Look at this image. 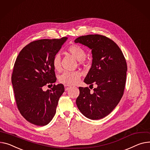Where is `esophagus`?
Masks as SVG:
<instances>
[{
    "label": "esophagus",
    "mask_w": 150,
    "mask_h": 150,
    "mask_svg": "<svg viewBox=\"0 0 150 150\" xmlns=\"http://www.w3.org/2000/svg\"><path fill=\"white\" fill-rule=\"evenodd\" d=\"M72 87L71 86H69V85H64V88H65V91H68V90L70 88H71Z\"/></svg>",
    "instance_id": "34e87169"
}]
</instances>
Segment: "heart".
Instances as JSON below:
<instances>
[{
  "mask_svg": "<svg viewBox=\"0 0 150 150\" xmlns=\"http://www.w3.org/2000/svg\"><path fill=\"white\" fill-rule=\"evenodd\" d=\"M68 51L77 60L82 62L86 57V52L83 47L77 45H72L68 48ZM52 65L56 71H58L61 67V58L59 54L54 55L52 59ZM81 74L78 71L64 72L59 78L60 83L66 85H75L79 82Z\"/></svg>",
  "mask_w": 150,
  "mask_h": 150,
  "instance_id": "b5f03b06",
  "label": "heart"
}]
</instances>
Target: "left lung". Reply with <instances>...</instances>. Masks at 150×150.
Returning a JSON list of instances; mask_svg holds the SVG:
<instances>
[{
  "label": "left lung",
  "mask_w": 150,
  "mask_h": 150,
  "mask_svg": "<svg viewBox=\"0 0 150 150\" xmlns=\"http://www.w3.org/2000/svg\"><path fill=\"white\" fill-rule=\"evenodd\" d=\"M74 42L92 50V63L84 82L97 86L92 92L79 87L76 104L84 116L98 120L110 113L122 98L127 71L125 59L119 46L104 35H83Z\"/></svg>",
  "instance_id": "obj_1"
}]
</instances>
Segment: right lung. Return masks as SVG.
<instances>
[{"instance_id": "1", "label": "right lung", "mask_w": 150, "mask_h": 150, "mask_svg": "<svg viewBox=\"0 0 150 150\" xmlns=\"http://www.w3.org/2000/svg\"><path fill=\"white\" fill-rule=\"evenodd\" d=\"M67 40L34 41L24 47L16 58L11 77L14 96L20 113L30 123L44 126L55 115L64 86L54 85L46 91L43 87L56 81L52 59Z\"/></svg>"}]
</instances>
